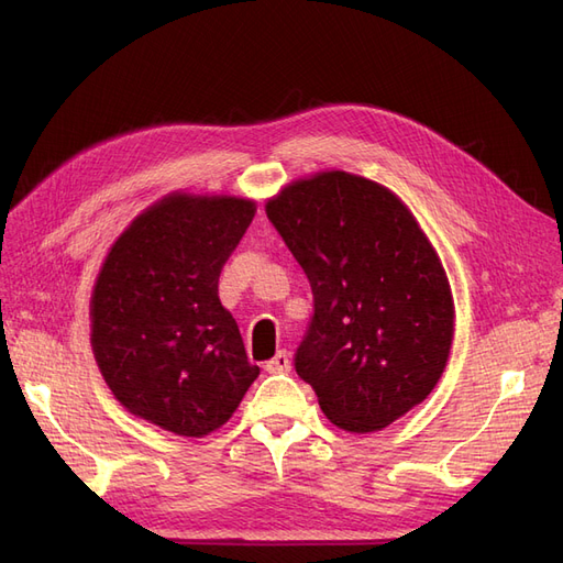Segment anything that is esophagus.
<instances>
[{
  "label": "esophagus",
  "instance_id": "34e87169",
  "mask_svg": "<svg viewBox=\"0 0 563 563\" xmlns=\"http://www.w3.org/2000/svg\"><path fill=\"white\" fill-rule=\"evenodd\" d=\"M288 368H291V356H288L286 350H279V352L275 354V360H269V362L265 364V371H267V373H284V371H288Z\"/></svg>",
  "mask_w": 563,
  "mask_h": 563
}]
</instances>
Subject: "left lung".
Masks as SVG:
<instances>
[{
    "mask_svg": "<svg viewBox=\"0 0 563 563\" xmlns=\"http://www.w3.org/2000/svg\"><path fill=\"white\" fill-rule=\"evenodd\" d=\"M265 211L312 286L294 364L323 416L366 434L428 399L449 362L455 310L406 203L368 178L321 172L286 185Z\"/></svg>",
    "mask_w": 563,
    "mask_h": 563,
    "instance_id": "left-lung-1",
    "label": "left lung"
}]
</instances>
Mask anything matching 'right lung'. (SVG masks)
<instances>
[{
	"mask_svg": "<svg viewBox=\"0 0 563 563\" xmlns=\"http://www.w3.org/2000/svg\"><path fill=\"white\" fill-rule=\"evenodd\" d=\"M251 199L174 192L119 234L91 296V347L117 401L180 437L225 424L261 368L220 305L218 277Z\"/></svg>",
	"mask_w": 563,
	"mask_h": 563,
	"instance_id": "add662e5",
	"label": "right lung"
}]
</instances>
